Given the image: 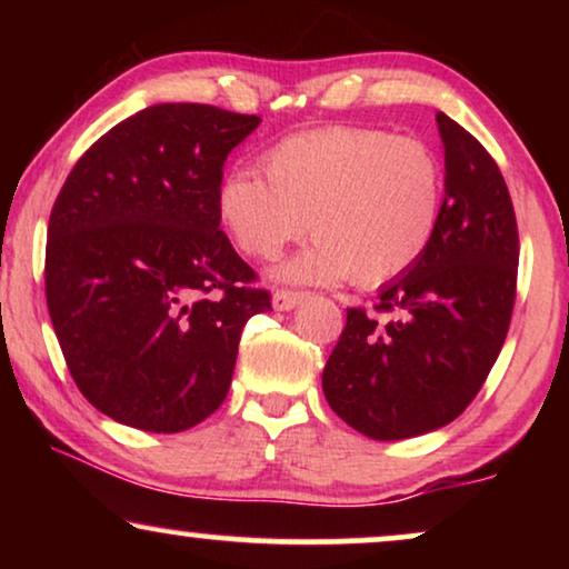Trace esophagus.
Instances as JSON below:
<instances>
[{
    "label": "esophagus",
    "instance_id": "1",
    "mask_svg": "<svg viewBox=\"0 0 569 569\" xmlns=\"http://www.w3.org/2000/svg\"><path fill=\"white\" fill-rule=\"evenodd\" d=\"M302 300H306V292H295V290H277L271 295V306H274V310H292L298 308Z\"/></svg>",
    "mask_w": 569,
    "mask_h": 569
}]
</instances>
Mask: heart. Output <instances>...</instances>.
<instances>
[{
  "label": "heart",
  "mask_w": 569,
  "mask_h": 569,
  "mask_svg": "<svg viewBox=\"0 0 569 569\" xmlns=\"http://www.w3.org/2000/svg\"><path fill=\"white\" fill-rule=\"evenodd\" d=\"M261 168L267 178H222L217 214L240 251L261 261L310 228L316 243L279 271L292 282L386 284L422 259L438 230L446 176L422 139L326 127L279 139Z\"/></svg>",
  "instance_id": "heart-1"
}]
</instances>
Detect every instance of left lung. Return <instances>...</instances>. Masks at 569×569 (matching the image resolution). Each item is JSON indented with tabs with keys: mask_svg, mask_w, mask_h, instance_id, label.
<instances>
[{
	"mask_svg": "<svg viewBox=\"0 0 569 569\" xmlns=\"http://www.w3.org/2000/svg\"><path fill=\"white\" fill-rule=\"evenodd\" d=\"M446 199L415 267L380 287L376 312L347 308L323 368L329 407L372 440L440 430L485 383L510 329L518 224L505 178L485 147L438 113Z\"/></svg>",
	"mask_w": 569,
	"mask_h": 569,
	"instance_id": "1",
	"label": "left lung"
}]
</instances>
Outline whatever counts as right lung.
Here are the masks:
<instances>
[{
	"label": "right lung",
	"instance_id": "add662e5",
	"mask_svg": "<svg viewBox=\"0 0 569 569\" xmlns=\"http://www.w3.org/2000/svg\"><path fill=\"white\" fill-rule=\"evenodd\" d=\"M259 116L160 103L77 160L51 209L46 302L77 388L144 432L199 425L228 396L240 331L271 310L220 230L222 166Z\"/></svg>",
	"mask_w": 569,
	"mask_h": 569
}]
</instances>
